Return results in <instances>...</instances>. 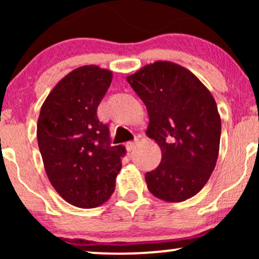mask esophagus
Segmentation results:
<instances>
[{"mask_svg":"<svg viewBox=\"0 0 259 259\" xmlns=\"http://www.w3.org/2000/svg\"><path fill=\"white\" fill-rule=\"evenodd\" d=\"M136 144H138V140H135V141H129V142H126V144H125V148H126L127 152H132L134 148H135Z\"/></svg>","mask_w":259,"mask_h":259,"instance_id":"1","label":"esophagus"}]
</instances>
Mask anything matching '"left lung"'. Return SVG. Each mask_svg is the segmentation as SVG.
<instances>
[{"mask_svg":"<svg viewBox=\"0 0 259 259\" xmlns=\"http://www.w3.org/2000/svg\"><path fill=\"white\" fill-rule=\"evenodd\" d=\"M126 80L147 108L146 135L162 151L158 167L145 174L148 190L165 202L191 198L206 185L218 159L222 121L214 97L174 62L146 64Z\"/></svg>","mask_w":259,"mask_h":259,"instance_id":"obj_1","label":"left lung"}]
</instances>
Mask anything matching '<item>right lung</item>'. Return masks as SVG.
<instances>
[{"instance_id": "1", "label": "right lung", "mask_w": 259, "mask_h": 259, "mask_svg": "<svg viewBox=\"0 0 259 259\" xmlns=\"http://www.w3.org/2000/svg\"><path fill=\"white\" fill-rule=\"evenodd\" d=\"M111 70L82 65L52 89L37 119V144L53 189L68 203L95 208L109 200L121 169V145H109L97 107L112 82Z\"/></svg>"}]
</instances>
